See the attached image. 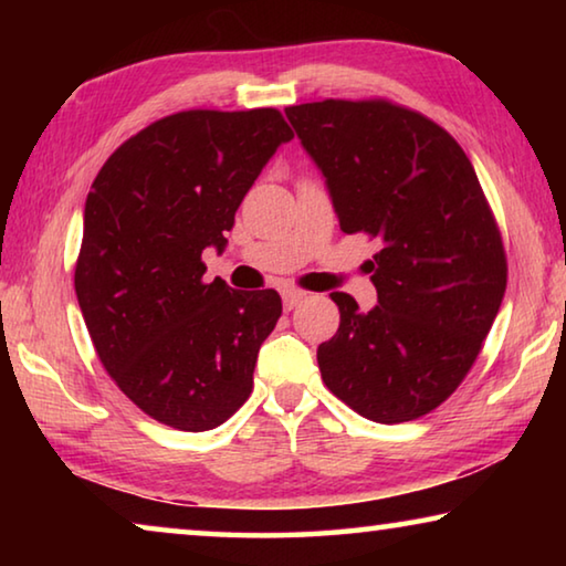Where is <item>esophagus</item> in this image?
<instances>
[{
  "label": "esophagus",
  "instance_id": "34e87169",
  "mask_svg": "<svg viewBox=\"0 0 566 566\" xmlns=\"http://www.w3.org/2000/svg\"><path fill=\"white\" fill-rule=\"evenodd\" d=\"M304 300V292H296V290H286V292H282V304H284V310L286 312H292L296 304H300Z\"/></svg>",
  "mask_w": 566,
  "mask_h": 566
}]
</instances>
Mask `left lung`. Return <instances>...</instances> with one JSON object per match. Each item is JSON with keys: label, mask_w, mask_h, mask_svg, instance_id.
<instances>
[{"label": "left lung", "mask_w": 566, "mask_h": 566, "mask_svg": "<svg viewBox=\"0 0 566 566\" xmlns=\"http://www.w3.org/2000/svg\"><path fill=\"white\" fill-rule=\"evenodd\" d=\"M322 171L342 232L379 237L377 306L332 292L339 329L319 344L324 385L379 424L417 419L452 395L506 290L500 229L462 147L389 102L286 107Z\"/></svg>", "instance_id": "8db88e82"}]
</instances>
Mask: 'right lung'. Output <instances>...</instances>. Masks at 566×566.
Segmentation results:
<instances>
[{
	"label": "right lung",
	"instance_id": "obj_1",
	"mask_svg": "<svg viewBox=\"0 0 566 566\" xmlns=\"http://www.w3.org/2000/svg\"><path fill=\"white\" fill-rule=\"evenodd\" d=\"M294 137L276 109H191L149 124L104 161L84 205L74 290L104 369L145 415L207 432L244 405L274 290L205 282L202 252Z\"/></svg>",
	"mask_w": 566,
	"mask_h": 566
}]
</instances>
